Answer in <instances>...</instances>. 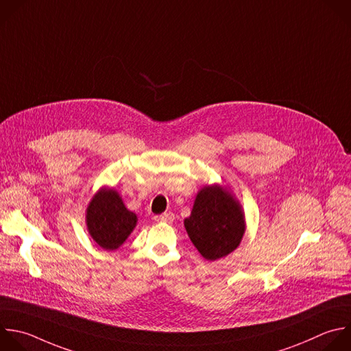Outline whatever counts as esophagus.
<instances>
[{
  "mask_svg": "<svg viewBox=\"0 0 351 351\" xmlns=\"http://www.w3.org/2000/svg\"><path fill=\"white\" fill-rule=\"evenodd\" d=\"M173 219H175V215L172 212H165L162 215L156 216L157 221H165V223H171V221H173Z\"/></svg>",
  "mask_w": 351,
  "mask_h": 351,
  "instance_id": "34e87169",
  "label": "esophagus"
}]
</instances>
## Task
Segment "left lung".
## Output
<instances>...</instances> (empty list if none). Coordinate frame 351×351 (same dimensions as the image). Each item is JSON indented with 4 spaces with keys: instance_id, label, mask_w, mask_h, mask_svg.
<instances>
[{
    "instance_id": "8db88e82",
    "label": "left lung",
    "mask_w": 351,
    "mask_h": 351,
    "mask_svg": "<svg viewBox=\"0 0 351 351\" xmlns=\"http://www.w3.org/2000/svg\"><path fill=\"white\" fill-rule=\"evenodd\" d=\"M184 227L201 256L213 262L240 245L245 219L234 195L219 184H212L198 191L191 215L184 219Z\"/></svg>"
}]
</instances>
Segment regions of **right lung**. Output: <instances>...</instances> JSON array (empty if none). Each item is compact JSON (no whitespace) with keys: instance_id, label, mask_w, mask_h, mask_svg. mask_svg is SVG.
<instances>
[{"instance_id":"1","label":"right lung","mask_w":351,"mask_h":351,"mask_svg":"<svg viewBox=\"0 0 351 351\" xmlns=\"http://www.w3.org/2000/svg\"><path fill=\"white\" fill-rule=\"evenodd\" d=\"M138 223L114 189L101 187L86 208V227L93 241L106 251L120 248Z\"/></svg>"}]
</instances>
